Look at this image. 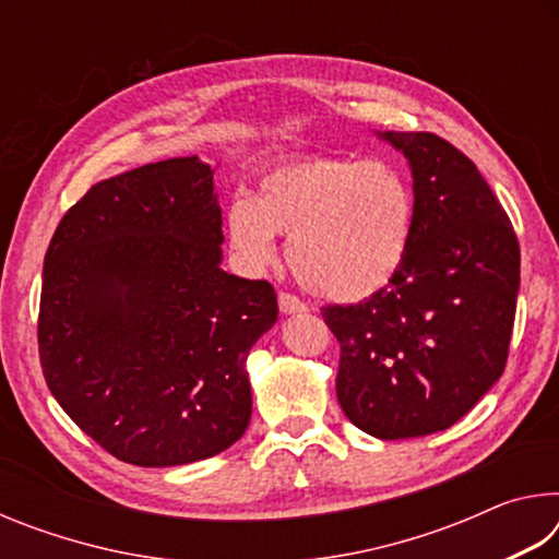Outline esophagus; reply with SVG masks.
Segmentation results:
<instances>
[{
    "mask_svg": "<svg viewBox=\"0 0 559 559\" xmlns=\"http://www.w3.org/2000/svg\"><path fill=\"white\" fill-rule=\"evenodd\" d=\"M278 308H281L283 316H296V313H306V310H308L306 302H302L298 296H293V293H286V290L278 293Z\"/></svg>",
    "mask_w": 559,
    "mask_h": 559,
    "instance_id": "34e87169",
    "label": "esophagus"
}]
</instances>
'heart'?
<instances>
[{"label": "heart", "mask_w": 559, "mask_h": 559, "mask_svg": "<svg viewBox=\"0 0 559 559\" xmlns=\"http://www.w3.org/2000/svg\"><path fill=\"white\" fill-rule=\"evenodd\" d=\"M414 216L412 182L396 165L296 157L263 173L257 197H231L226 239L241 266L259 271L276 259V234L288 236L286 259L300 286L353 302L374 296L400 271Z\"/></svg>", "instance_id": "heart-1"}]
</instances>
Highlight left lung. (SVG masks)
Wrapping results in <instances>:
<instances>
[{
    "label": "left lung",
    "instance_id": "obj_1",
    "mask_svg": "<svg viewBox=\"0 0 559 559\" xmlns=\"http://www.w3.org/2000/svg\"><path fill=\"white\" fill-rule=\"evenodd\" d=\"M414 177L400 271L374 296L325 306L340 343L337 402L377 439L449 429L506 370L520 246L478 167L433 132H380Z\"/></svg>",
    "mask_w": 559,
    "mask_h": 559
}]
</instances>
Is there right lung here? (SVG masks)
I'll return each instance as SVG.
<instances>
[{
  "mask_svg": "<svg viewBox=\"0 0 559 559\" xmlns=\"http://www.w3.org/2000/svg\"><path fill=\"white\" fill-rule=\"evenodd\" d=\"M212 179L197 155L103 179L63 214L44 259L46 384L132 466L216 456L251 419L246 357L278 302L269 281L219 269Z\"/></svg>",
  "mask_w": 559,
  "mask_h": 559,
  "instance_id": "right-lung-1",
  "label": "right lung"
}]
</instances>
